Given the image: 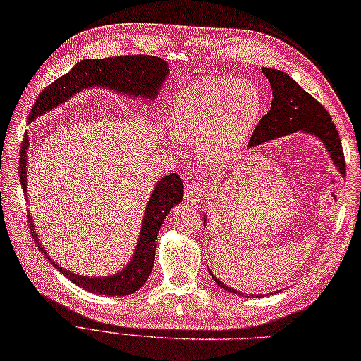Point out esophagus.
<instances>
[{
    "label": "esophagus",
    "instance_id": "obj_1",
    "mask_svg": "<svg viewBox=\"0 0 361 361\" xmlns=\"http://www.w3.org/2000/svg\"><path fill=\"white\" fill-rule=\"evenodd\" d=\"M204 198V188H202V183H200L198 180L195 182H190L188 185L185 187V200L188 202H200Z\"/></svg>",
    "mask_w": 361,
    "mask_h": 361
}]
</instances>
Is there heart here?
Listing matches in <instances>:
<instances>
[{
  "instance_id": "obj_1",
  "label": "heart",
  "mask_w": 361,
  "mask_h": 361,
  "mask_svg": "<svg viewBox=\"0 0 361 361\" xmlns=\"http://www.w3.org/2000/svg\"><path fill=\"white\" fill-rule=\"evenodd\" d=\"M261 92L248 80L204 78L183 90L163 119L173 138L200 146L201 163L209 169L233 160L262 116Z\"/></svg>"
}]
</instances>
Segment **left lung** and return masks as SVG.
<instances>
[{
  "instance_id": "obj_1",
  "label": "left lung",
  "mask_w": 361,
  "mask_h": 361,
  "mask_svg": "<svg viewBox=\"0 0 361 361\" xmlns=\"http://www.w3.org/2000/svg\"><path fill=\"white\" fill-rule=\"evenodd\" d=\"M261 71L269 78L274 99H271L270 111L264 114L255 133L251 135L250 147H257L270 140L288 137L290 133L303 132L311 135V137H316L322 142L327 149L333 165L338 168V173L344 178L345 163L341 140H339L338 130L331 122L329 111L288 73L278 69H269V67H262ZM206 220L207 216H204V226H206ZM210 275L224 290L231 292V294L243 295V292L226 286L212 271H210ZM247 295L253 297L255 294ZM259 295L264 297L262 294H257V297Z\"/></svg>"
}]
</instances>
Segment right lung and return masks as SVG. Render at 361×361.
Wrapping results in <instances>:
<instances>
[{
  "mask_svg": "<svg viewBox=\"0 0 361 361\" xmlns=\"http://www.w3.org/2000/svg\"><path fill=\"white\" fill-rule=\"evenodd\" d=\"M169 75V67L166 61L149 54H128V56H114L104 59H83L75 64L71 72H67L56 81H53L45 90L39 94L37 100L31 108L28 122H32L53 110L64 102L73 97L75 94L81 92L86 87L104 86L114 92L124 94L126 97H133L140 100H154L157 97L160 87L165 83ZM28 149L30 135L25 132V138L20 149V168L18 178L22 183L25 198H28ZM183 198V183L178 174H168L160 179L152 190L149 201L146 204L145 215L138 235L137 247L133 255L124 269L118 274L108 276H86L69 271L61 264L54 262L51 256L47 253L45 247L40 242L36 233V226L32 224V216L28 214V224L34 242L37 243L39 250L45 255L47 259L61 275L83 288L92 294L102 295H130L137 292L151 275L155 261V239L165 221L166 215L174 206L182 202Z\"/></svg>",
  "mask_w": 361,
  "mask_h": 361,
  "instance_id": "obj_1",
  "label": "right lung"
}]
</instances>
